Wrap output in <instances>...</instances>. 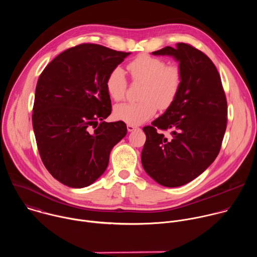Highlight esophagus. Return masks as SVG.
<instances>
[{"label":"esophagus","mask_w":257,"mask_h":257,"mask_svg":"<svg viewBox=\"0 0 257 257\" xmlns=\"http://www.w3.org/2000/svg\"><path fill=\"white\" fill-rule=\"evenodd\" d=\"M136 129H137V127L134 126V125H127V130H128L129 132H132V131H134V130H136Z\"/></svg>","instance_id":"obj_1"}]
</instances>
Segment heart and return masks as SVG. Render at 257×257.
I'll list each match as a JSON object with an SVG mask.
<instances>
[{
    "label": "heart",
    "mask_w": 257,
    "mask_h": 257,
    "mask_svg": "<svg viewBox=\"0 0 257 257\" xmlns=\"http://www.w3.org/2000/svg\"><path fill=\"white\" fill-rule=\"evenodd\" d=\"M127 70L133 82L143 83L140 101L127 102L115 107L116 119L128 125H140L152 118L157 107L169 108L177 99L182 83L183 71L177 64H168L161 58L139 55L127 64ZM128 81L123 69L117 67L108 73L105 89L112 99L125 98Z\"/></svg>",
    "instance_id": "obj_1"
}]
</instances>
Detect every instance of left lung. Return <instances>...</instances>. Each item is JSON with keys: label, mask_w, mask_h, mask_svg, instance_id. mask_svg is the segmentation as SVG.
Masks as SVG:
<instances>
[{"label": "left lung", "mask_w": 257, "mask_h": 257, "mask_svg": "<svg viewBox=\"0 0 257 257\" xmlns=\"http://www.w3.org/2000/svg\"><path fill=\"white\" fill-rule=\"evenodd\" d=\"M153 54L179 61L183 83L165 114L143 127L141 163L159 184L179 187L198 177L217 157L227 128V98L214 64L201 51L179 43L176 49L166 47ZM162 131L170 134L166 137Z\"/></svg>", "instance_id": "left-lung-1"}]
</instances>
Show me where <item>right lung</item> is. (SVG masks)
Returning <instances> with one entry per match:
<instances>
[{
    "instance_id": "obj_1",
    "label": "right lung",
    "mask_w": 257,
    "mask_h": 257,
    "mask_svg": "<svg viewBox=\"0 0 257 257\" xmlns=\"http://www.w3.org/2000/svg\"><path fill=\"white\" fill-rule=\"evenodd\" d=\"M129 54L81 44L58 55L39 78L32 108L36 144L47 170L68 187L92 184L127 134L124 122L103 120L112 112L106 76Z\"/></svg>"
}]
</instances>
